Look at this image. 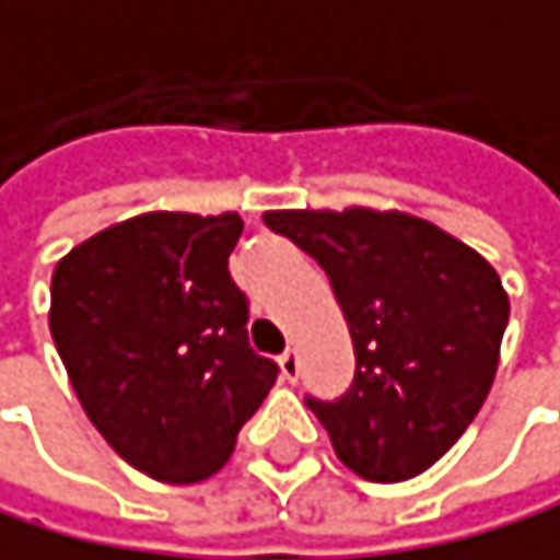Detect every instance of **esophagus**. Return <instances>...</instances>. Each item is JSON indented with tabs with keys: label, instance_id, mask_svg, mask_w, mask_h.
I'll use <instances>...</instances> for the list:
<instances>
[{
	"label": "esophagus",
	"instance_id": "esophagus-1",
	"mask_svg": "<svg viewBox=\"0 0 560 560\" xmlns=\"http://www.w3.org/2000/svg\"><path fill=\"white\" fill-rule=\"evenodd\" d=\"M280 373H283V380H290V383H294V380L301 376V355H298L294 349H287V352L280 355Z\"/></svg>",
	"mask_w": 560,
	"mask_h": 560
}]
</instances>
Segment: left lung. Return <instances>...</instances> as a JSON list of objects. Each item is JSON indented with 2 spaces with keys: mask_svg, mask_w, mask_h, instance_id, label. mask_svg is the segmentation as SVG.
<instances>
[{
  "mask_svg": "<svg viewBox=\"0 0 560 560\" xmlns=\"http://www.w3.org/2000/svg\"><path fill=\"white\" fill-rule=\"evenodd\" d=\"M328 273L355 346L335 400L304 397L335 455L370 482H404L465 434L497 376L510 301L497 270L400 211H266Z\"/></svg>",
  "mask_w": 560,
  "mask_h": 560,
  "instance_id": "left-lung-1",
  "label": "left lung"
}]
</instances>
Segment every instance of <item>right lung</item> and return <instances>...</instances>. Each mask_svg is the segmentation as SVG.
<instances>
[{"instance_id": "right-lung-1", "label": "right lung", "mask_w": 560, "mask_h": 560, "mask_svg": "<svg viewBox=\"0 0 560 560\" xmlns=\"http://www.w3.org/2000/svg\"><path fill=\"white\" fill-rule=\"evenodd\" d=\"M238 235L232 211H150L54 270L50 335L88 421L163 482L219 472L280 373L249 346V298L229 273Z\"/></svg>"}]
</instances>
